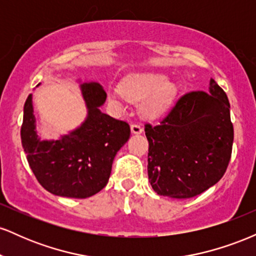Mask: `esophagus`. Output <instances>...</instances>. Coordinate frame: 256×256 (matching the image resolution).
I'll use <instances>...</instances> for the list:
<instances>
[{
	"instance_id": "34e87169",
	"label": "esophagus",
	"mask_w": 256,
	"mask_h": 256,
	"mask_svg": "<svg viewBox=\"0 0 256 256\" xmlns=\"http://www.w3.org/2000/svg\"><path fill=\"white\" fill-rule=\"evenodd\" d=\"M131 132H132V134H142V132H143L142 126L138 125V124H132L131 125Z\"/></svg>"
}]
</instances>
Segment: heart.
I'll use <instances>...</instances> for the list:
<instances>
[{
	"instance_id": "b5f03b06",
	"label": "heart",
	"mask_w": 256,
	"mask_h": 256,
	"mask_svg": "<svg viewBox=\"0 0 256 256\" xmlns=\"http://www.w3.org/2000/svg\"><path fill=\"white\" fill-rule=\"evenodd\" d=\"M177 88L160 73H144L126 77L119 90L108 96L114 106L122 107V98L132 104H142L140 110L146 118H156L167 110L174 98Z\"/></svg>"
}]
</instances>
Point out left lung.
Masks as SVG:
<instances>
[{"label":"left lung","instance_id":"8db88e82","mask_svg":"<svg viewBox=\"0 0 256 256\" xmlns=\"http://www.w3.org/2000/svg\"><path fill=\"white\" fill-rule=\"evenodd\" d=\"M210 92L184 94L158 125L146 124L148 177L158 195L194 198L228 168L234 143L230 102L214 79Z\"/></svg>","mask_w":256,"mask_h":256}]
</instances>
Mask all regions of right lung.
<instances>
[{
	"instance_id": "add662e5",
	"label": "right lung",
	"mask_w": 256,
	"mask_h": 256,
	"mask_svg": "<svg viewBox=\"0 0 256 256\" xmlns=\"http://www.w3.org/2000/svg\"><path fill=\"white\" fill-rule=\"evenodd\" d=\"M88 116L78 128L56 140H40L32 95L24 106L22 143L38 183L58 196L86 198L107 185L112 164L130 138V125L102 113L107 94L98 83L80 85Z\"/></svg>"
}]
</instances>
